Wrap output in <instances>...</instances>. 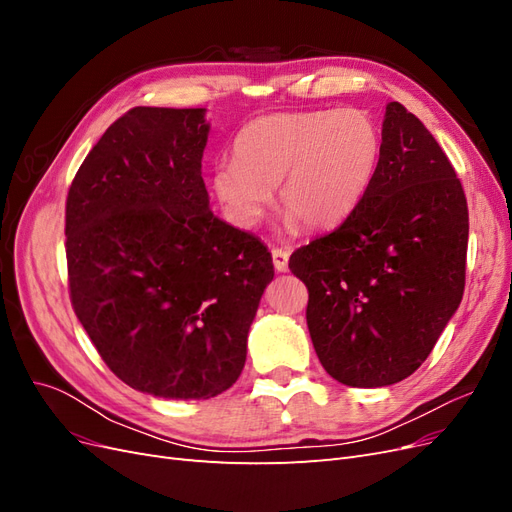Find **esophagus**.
<instances>
[{
  "instance_id": "obj_1",
  "label": "esophagus",
  "mask_w": 512,
  "mask_h": 512,
  "mask_svg": "<svg viewBox=\"0 0 512 512\" xmlns=\"http://www.w3.org/2000/svg\"><path fill=\"white\" fill-rule=\"evenodd\" d=\"M271 256H273V267L277 271H288V250H282V247H273L271 250Z\"/></svg>"
}]
</instances>
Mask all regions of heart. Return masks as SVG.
I'll return each mask as SVG.
<instances>
[{
    "label": "heart",
    "instance_id": "1",
    "mask_svg": "<svg viewBox=\"0 0 512 512\" xmlns=\"http://www.w3.org/2000/svg\"><path fill=\"white\" fill-rule=\"evenodd\" d=\"M380 145L378 126L359 108L267 115L239 132L235 160L213 168V192L232 222L254 226L280 185L292 226L329 228L367 192Z\"/></svg>",
    "mask_w": 512,
    "mask_h": 512
}]
</instances>
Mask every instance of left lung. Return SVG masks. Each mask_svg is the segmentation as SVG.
Returning a JSON list of instances; mask_svg holds the SVG:
<instances>
[{
    "instance_id": "1",
    "label": "left lung",
    "mask_w": 512,
    "mask_h": 512,
    "mask_svg": "<svg viewBox=\"0 0 512 512\" xmlns=\"http://www.w3.org/2000/svg\"><path fill=\"white\" fill-rule=\"evenodd\" d=\"M468 203L436 138L386 106L376 175L335 230L294 250L307 329L337 382L395 384L423 365L466 286Z\"/></svg>"
}]
</instances>
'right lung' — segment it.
Returning <instances> with one entry per match:
<instances>
[{
  "label": "right lung",
  "instance_id": "obj_1",
  "mask_svg": "<svg viewBox=\"0 0 512 512\" xmlns=\"http://www.w3.org/2000/svg\"><path fill=\"white\" fill-rule=\"evenodd\" d=\"M207 134L203 108L134 106L66 198L74 314L121 382L166 399H209L237 382L273 280L267 245L209 209Z\"/></svg>",
  "mask_w": 512,
  "mask_h": 512
}]
</instances>
